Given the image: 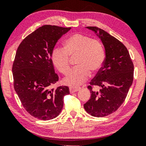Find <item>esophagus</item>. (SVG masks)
<instances>
[{"mask_svg": "<svg viewBox=\"0 0 146 146\" xmlns=\"http://www.w3.org/2000/svg\"><path fill=\"white\" fill-rule=\"evenodd\" d=\"M80 88H70V93H74L76 92L79 91Z\"/></svg>", "mask_w": 146, "mask_h": 146, "instance_id": "obj_1", "label": "esophagus"}]
</instances>
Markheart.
I'll use <instances>...</instances> for the list:
<instances>
[{"instance_id": "1", "label": "heart", "mask_w": 146, "mask_h": 146, "mask_svg": "<svg viewBox=\"0 0 146 146\" xmlns=\"http://www.w3.org/2000/svg\"><path fill=\"white\" fill-rule=\"evenodd\" d=\"M78 66L63 79L64 84L76 87L84 82L90 74L94 75L103 66L105 50L100 42L89 36L76 33L70 36L63 43L62 48L53 50L51 59L60 72L66 74L70 70V57L77 56Z\"/></svg>"}]
</instances>
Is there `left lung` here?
Masks as SVG:
<instances>
[{
	"label": "left lung",
	"instance_id": "1",
	"mask_svg": "<svg viewBox=\"0 0 146 146\" xmlns=\"http://www.w3.org/2000/svg\"><path fill=\"white\" fill-rule=\"evenodd\" d=\"M86 28L101 40L106 58L102 69L88 86L91 96L84 108L92 116L104 117L116 111L124 102L133 82V64L128 50L120 41L99 28ZM94 86L101 90L96 91Z\"/></svg>",
	"mask_w": 146,
	"mask_h": 146
}]
</instances>
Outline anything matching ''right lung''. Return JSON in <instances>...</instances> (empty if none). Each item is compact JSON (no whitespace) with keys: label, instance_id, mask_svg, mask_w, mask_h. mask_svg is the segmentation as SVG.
<instances>
[{"label":"right lung","instance_id":"right-lung-1","mask_svg":"<svg viewBox=\"0 0 146 146\" xmlns=\"http://www.w3.org/2000/svg\"><path fill=\"white\" fill-rule=\"evenodd\" d=\"M71 28L44 25L20 44L13 65L14 88L24 108L41 120L55 118L61 112L66 86L50 89L58 80L51 55L57 41Z\"/></svg>","mask_w":146,"mask_h":146}]
</instances>
